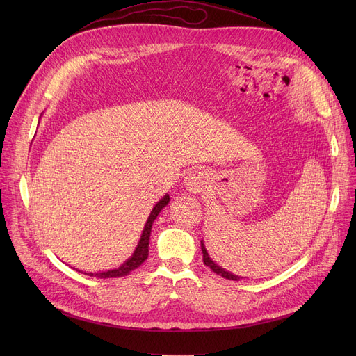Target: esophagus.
Masks as SVG:
<instances>
[{
    "label": "esophagus",
    "instance_id": "1",
    "mask_svg": "<svg viewBox=\"0 0 356 356\" xmlns=\"http://www.w3.org/2000/svg\"><path fill=\"white\" fill-rule=\"evenodd\" d=\"M207 173L202 170H192L184 177V186L188 188V191L192 192H202L204 188H207Z\"/></svg>",
    "mask_w": 356,
    "mask_h": 356
}]
</instances>
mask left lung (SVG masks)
Instances as JSON below:
<instances>
[{
  "label": "left lung",
  "instance_id": "left-lung-1",
  "mask_svg": "<svg viewBox=\"0 0 356 356\" xmlns=\"http://www.w3.org/2000/svg\"><path fill=\"white\" fill-rule=\"evenodd\" d=\"M200 247H202V254H203V263H204V266H208L213 273H216L218 275H222L223 278H228V280H234V282H239V278H242V277H238V275H235V274H232V273H229V271H227L225 268H222V267H219L215 261H212V258L209 257V254H208V251H207V248H204V244H203V239L200 241Z\"/></svg>",
  "mask_w": 356,
  "mask_h": 356
}]
</instances>
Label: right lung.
<instances>
[{
	"label": "right lung",
	"instance_id": "1",
	"mask_svg": "<svg viewBox=\"0 0 356 356\" xmlns=\"http://www.w3.org/2000/svg\"><path fill=\"white\" fill-rule=\"evenodd\" d=\"M170 202V196L164 195L163 199L160 202L156 203V207L153 208L152 213H149L145 225H144V231L141 234V238L138 241V245L134 251V254L131 255V258H128L122 266H120L118 268L114 270H108V271H102V273H88V275L90 277H98V278H112V277H124L127 274H129L133 270H136L137 267H140L144 261L148 257V242H149V234H152V227L154 219L159 216V213L161 212V209L165 207V204ZM86 274V273H85Z\"/></svg>",
	"mask_w": 356,
	"mask_h": 356
}]
</instances>
